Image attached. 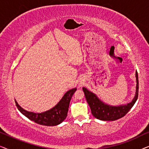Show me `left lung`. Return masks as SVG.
Instances as JSON below:
<instances>
[{"instance_id":"1","label":"left lung","mask_w":149,"mask_h":149,"mask_svg":"<svg viewBox=\"0 0 149 149\" xmlns=\"http://www.w3.org/2000/svg\"><path fill=\"white\" fill-rule=\"evenodd\" d=\"M136 89L135 96L131 102L127 104H121L119 106H112L106 104L102 101L96 94L88 90L86 87H83V92L85 93V98L93 117L102 121H115L123 117L127 114L130 110L133 107L136 103L138 96V76L137 71L136 72Z\"/></svg>"}]
</instances>
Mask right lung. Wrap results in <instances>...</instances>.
Masks as SVG:
<instances>
[{"label": "right lung", "instance_id": "right-lung-1", "mask_svg": "<svg viewBox=\"0 0 149 149\" xmlns=\"http://www.w3.org/2000/svg\"><path fill=\"white\" fill-rule=\"evenodd\" d=\"M77 88H73L68 90L66 93H65L62 98L54 107L40 113L26 111L18 104L16 100H15V104L18 110L31 121L42 125L55 126L60 124L66 118L69 104Z\"/></svg>", "mask_w": 149, "mask_h": 149}]
</instances>
